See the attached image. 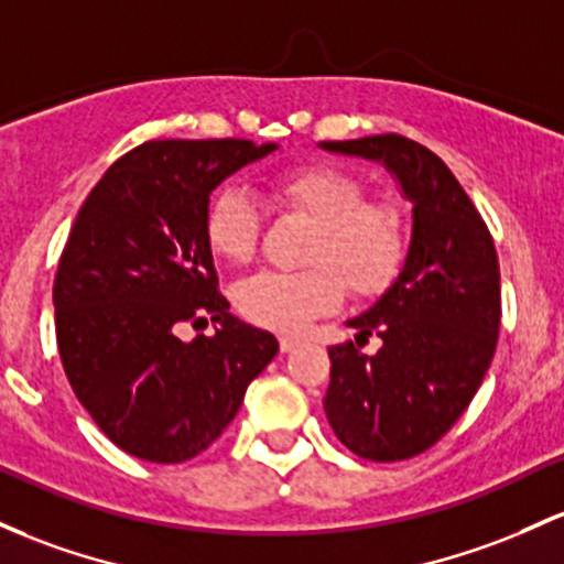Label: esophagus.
<instances>
[{"mask_svg": "<svg viewBox=\"0 0 564 564\" xmlns=\"http://www.w3.org/2000/svg\"><path fill=\"white\" fill-rule=\"evenodd\" d=\"M278 343H281V352H292L296 345H300V339H296V337H281Z\"/></svg>", "mask_w": 564, "mask_h": 564, "instance_id": "34e87169", "label": "esophagus"}]
</instances>
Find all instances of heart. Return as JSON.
I'll use <instances>...</instances> for the list:
<instances>
[{
	"instance_id": "b5f03b06",
	"label": "heart",
	"mask_w": 564,
	"mask_h": 564,
	"mask_svg": "<svg viewBox=\"0 0 564 564\" xmlns=\"http://www.w3.org/2000/svg\"><path fill=\"white\" fill-rule=\"evenodd\" d=\"M270 195L315 221L302 272L262 270L235 292L238 311L272 332H300L352 294H380L399 275L406 257V219L393 203L367 200V187L352 173L311 163L286 169L268 182ZM206 243L219 259L249 262L262 235V212L240 187L212 197L203 219Z\"/></svg>"
}]
</instances>
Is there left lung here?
<instances>
[{
  "instance_id": "1",
  "label": "left lung",
  "mask_w": 564,
  "mask_h": 564,
  "mask_svg": "<svg viewBox=\"0 0 564 564\" xmlns=\"http://www.w3.org/2000/svg\"><path fill=\"white\" fill-rule=\"evenodd\" d=\"M321 150L382 163L412 203L404 268L348 326L356 343L377 333L367 357L334 345L324 410L339 442L377 463L433 447L466 412L490 369L500 329V268L492 235L453 171L399 133L321 141Z\"/></svg>"
}]
</instances>
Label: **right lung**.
I'll use <instances>...</instances> for the list:
<instances>
[{
	"label": "right lung",
	"instance_id": "add662e5",
	"mask_svg": "<svg viewBox=\"0 0 564 564\" xmlns=\"http://www.w3.org/2000/svg\"><path fill=\"white\" fill-rule=\"evenodd\" d=\"M278 144L147 141L79 208L55 272V337L79 404L128 455L182 463L232 423L278 339L230 313L203 232L212 192ZM214 338L182 344V323Z\"/></svg>",
	"mask_w": 564,
	"mask_h": 564
}]
</instances>
